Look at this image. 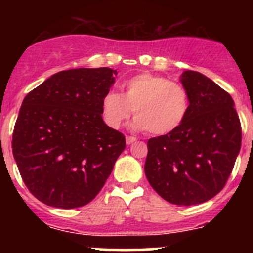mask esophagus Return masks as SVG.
<instances>
[{
	"label": "esophagus",
	"mask_w": 253,
	"mask_h": 253,
	"mask_svg": "<svg viewBox=\"0 0 253 253\" xmlns=\"http://www.w3.org/2000/svg\"><path fill=\"white\" fill-rule=\"evenodd\" d=\"M136 141H137L136 137H132V136H127L126 137V143H127V144H132V143H134Z\"/></svg>",
	"instance_id": "esophagus-1"
}]
</instances>
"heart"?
<instances>
[{"instance_id": "1", "label": "heart", "mask_w": 253, "mask_h": 253, "mask_svg": "<svg viewBox=\"0 0 253 253\" xmlns=\"http://www.w3.org/2000/svg\"><path fill=\"white\" fill-rule=\"evenodd\" d=\"M122 94L109 90L101 98V115L112 129H120L134 112L133 128L148 133L175 131L190 110V93L181 83L153 73H139L122 83Z\"/></svg>"}]
</instances>
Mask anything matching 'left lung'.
I'll use <instances>...</instances> for the list:
<instances>
[{"label": "left lung", "instance_id": "left-lung-1", "mask_svg": "<svg viewBox=\"0 0 253 253\" xmlns=\"http://www.w3.org/2000/svg\"><path fill=\"white\" fill-rule=\"evenodd\" d=\"M185 121L148 141L144 171L150 186L177 206L203 203L225 186L241 148V124L230 94L202 73L186 71Z\"/></svg>", "mask_w": 253, "mask_h": 253}]
</instances>
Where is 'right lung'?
<instances>
[{
    "label": "right lung",
    "instance_id": "obj_1",
    "mask_svg": "<svg viewBox=\"0 0 253 253\" xmlns=\"http://www.w3.org/2000/svg\"><path fill=\"white\" fill-rule=\"evenodd\" d=\"M108 67L61 71L28 93L12 137V152L33 196L56 208L88 205L100 192L126 138L101 116L114 84Z\"/></svg>",
    "mask_w": 253,
    "mask_h": 253
}]
</instances>
